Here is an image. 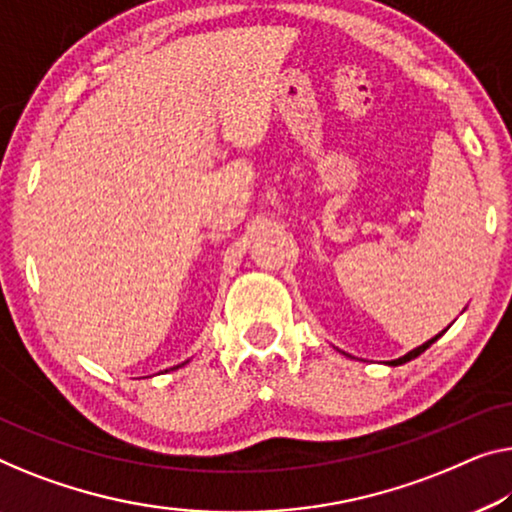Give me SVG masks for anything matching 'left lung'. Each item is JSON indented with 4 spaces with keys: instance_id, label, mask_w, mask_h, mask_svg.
<instances>
[{
    "instance_id": "1",
    "label": "left lung",
    "mask_w": 512,
    "mask_h": 512,
    "mask_svg": "<svg viewBox=\"0 0 512 512\" xmlns=\"http://www.w3.org/2000/svg\"><path fill=\"white\" fill-rule=\"evenodd\" d=\"M444 333H446V329H444V331H441L439 335H434V338H430V340H427V342H423V345H421V347L411 349V352H407V354H404V356H400V358H393V361H388V365H393V368H395V365L409 363V361H411V358L421 356V354L425 352V349H427V347H430V345H432V342H437V340H439V338H441V335H444Z\"/></svg>"
}]
</instances>
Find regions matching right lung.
I'll list each match as a JSON object with an SVG mask.
<instances>
[{
    "instance_id": "add662e5",
    "label": "right lung",
    "mask_w": 512,
    "mask_h": 512,
    "mask_svg": "<svg viewBox=\"0 0 512 512\" xmlns=\"http://www.w3.org/2000/svg\"><path fill=\"white\" fill-rule=\"evenodd\" d=\"M186 363H188V361H186ZM181 365H183V363H181ZM181 365H177V368H181Z\"/></svg>"
}]
</instances>
